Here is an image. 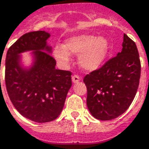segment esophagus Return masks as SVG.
Segmentation results:
<instances>
[{
  "instance_id": "obj_1",
  "label": "esophagus",
  "mask_w": 149,
  "mask_h": 149,
  "mask_svg": "<svg viewBox=\"0 0 149 149\" xmlns=\"http://www.w3.org/2000/svg\"><path fill=\"white\" fill-rule=\"evenodd\" d=\"M80 80H81L80 77H79L78 76H77V75H74V76H72V82H73L74 84L77 83Z\"/></svg>"
}]
</instances>
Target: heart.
Returning a JSON list of instances; mask_svg holds the SVG:
<instances>
[{
    "mask_svg": "<svg viewBox=\"0 0 149 149\" xmlns=\"http://www.w3.org/2000/svg\"><path fill=\"white\" fill-rule=\"evenodd\" d=\"M110 43L103 36L81 35L68 38L64 45H56L53 56L62 67H67L70 62V53L79 55V64L85 71L98 69L108 57Z\"/></svg>",
    "mask_w": 149,
    "mask_h": 149,
    "instance_id": "1",
    "label": "heart"
}]
</instances>
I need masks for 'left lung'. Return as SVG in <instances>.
<instances>
[{"mask_svg":"<svg viewBox=\"0 0 149 149\" xmlns=\"http://www.w3.org/2000/svg\"><path fill=\"white\" fill-rule=\"evenodd\" d=\"M122 46L116 56L84 78L87 107L99 120H111L123 114L138 89L140 61L136 43L124 34Z\"/></svg>","mask_w":149,"mask_h":149,"instance_id":"obj_1","label":"left lung"}]
</instances>
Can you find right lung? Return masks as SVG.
I'll use <instances>...</instances> for the list:
<instances>
[{
  "mask_svg": "<svg viewBox=\"0 0 149 149\" xmlns=\"http://www.w3.org/2000/svg\"><path fill=\"white\" fill-rule=\"evenodd\" d=\"M50 36L44 31L25 34L6 54L9 98L22 116L36 123L53 121L60 115L72 86L71 72L56 68L52 47L47 43ZM27 51L31 52V62L26 65L20 54Z\"/></svg>",
  "mask_w": 149,
  "mask_h": 149,
  "instance_id": "add662e5",
  "label": "right lung"
}]
</instances>
